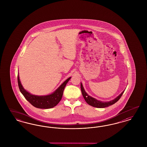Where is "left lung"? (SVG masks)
I'll use <instances>...</instances> for the list:
<instances>
[{"label": "left lung", "instance_id": "1", "mask_svg": "<svg viewBox=\"0 0 147 147\" xmlns=\"http://www.w3.org/2000/svg\"><path fill=\"white\" fill-rule=\"evenodd\" d=\"M81 89L82 94L84 96V98H85L86 102L90 106H92L93 107H96V108H105V107H108L109 106H111L112 105L114 104L115 103L119 101V100L122 94L125 92V90H124L117 98H116L115 99H114L111 101H108V102H102V101H98L96 98H92L88 95V94L85 92V89L84 88L82 84H81Z\"/></svg>", "mask_w": 147, "mask_h": 147}]
</instances>
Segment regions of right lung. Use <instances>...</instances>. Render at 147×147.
<instances>
[{
    "mask_svg": "<svg viewBox=\"0 0 147 147\" xmlns=\"http://www.w3.org/2000/svg\"><path fill=\"white\" fill-rule=\"evenodd\" d=\"M71 78V77L68 78L67 80L65 81L63 84L60 85L58 89L53 93L45 96L32 95L26 91L20 82L19 74H18V86L20 91L24 96L34 107L41 109H49L55 107L60 101L62 98L64 88Z\"/></svg>",
    "mask_w": 147,
    "mask_h": 147,
    "instance_id": "right-lung-1",
    "label": "right lung"
}]
</instances>
